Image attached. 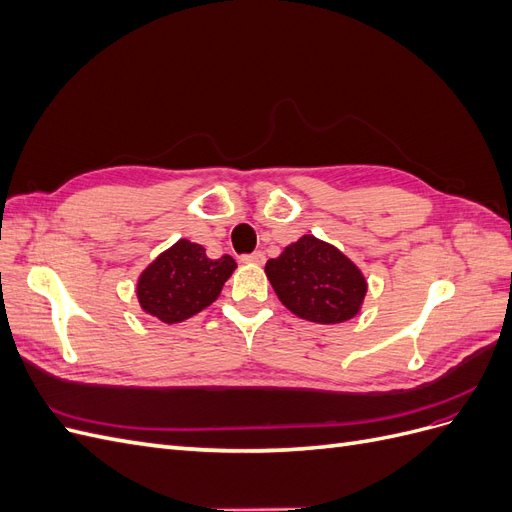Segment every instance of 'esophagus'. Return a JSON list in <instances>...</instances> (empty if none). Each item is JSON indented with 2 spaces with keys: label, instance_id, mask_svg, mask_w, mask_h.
<instances>
[{
  "label": "esophagus",
  "instance_id": "obj_1",
  "mask_svg": "<svg viewBox=\"0 0 512 512\" xmlns=\"http://www.w3.org/2000/svg\"><path fill=\"white\" fill-rule=\"evenodd\" d=\"M241 262H247V265H262V262H265V254L262 252L245 254V256H241Z\"/></svg>",
  "mask_w": 512,
  "mask_h": 512
}]
</instances>
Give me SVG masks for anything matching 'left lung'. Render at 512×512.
<instances>
[{
  "instance_id": "left-lung-1",
  "label": "left lung",
  "mask_w": 512,
  "mask_h": 512,
  "mask_svg": "<svg viewBox=\"0 0 512 512\" xmlns=\"http://www.w3.org/2000/svg\"><path fill=\"white\" fill-rule=\"evenodd\" d=\"M269 282L294 316L337 324L361 312L367 282L361 269L335 245L303 235L265 267Z\"/></svg>"
}]
</instances>
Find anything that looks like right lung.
Returning <instances> with one entry per match:
<instances>
[{
	"label": "right lung",
	"mask_w": 512,
	"mask_h": 512,
	"mask_svg": "<svg viewBox=\"0 0 512 512\" xmlns=\"http://www.w3.org/2000/svg\"><path fill=\"white\" fill-rule=\"evenodd\" d=\"M235 269L237 262L232 256L211 260L203 245L179 239L138 277L136 297L145 314L177 324L218 299Z\"/></svg>",
	"instance_id": "obj_1"
}]
</instances>
